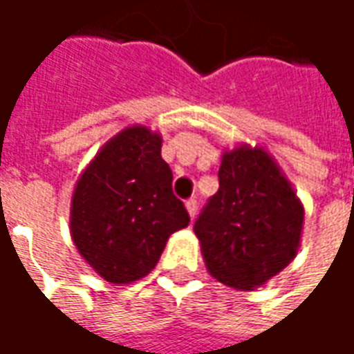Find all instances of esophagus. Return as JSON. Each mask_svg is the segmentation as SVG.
<instances>
[{
  "label": "esophagus",
  "mask_w": 354,
  "mask_h": 354,
  "mask_svg": "<svg viewBox=\"0 0 354 354\" xmlns=\"http://www.w3.org/2000/svg\"><path fill=\"white\" fill-rule=\"evenodd\" d=\"M185 208H187V212H189V216L194 219V216H196V209H198V204H196V201H194V198L187 201L185 202Z\"/></svg>",
  "instance_id": "obj_1"
}]
</instances>
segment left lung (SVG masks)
<instances>
[{
    "label": "left lung",
    "instance_id": "obj_1",
    "mask_svg": "<svg viewBox=\"0 0 354 354\" xmlns=\"http://www.w3.org/2000/svg\"><path fill=\"white\" fill-rule=\"evenodd\" d=\"M218 177V192L196 219L194 233L209 275L252 291L295 260L304 206L264 146L225 148Z\"/></svg>",
    "mask_w": 354,
    "mask_h": 354
}]
</instances>
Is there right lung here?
I'll return each instance as SVG.
<instances>
[{
  "label": "right lung",
  "instance_id": "obj_1",
  "mask_svg": "<svg viewBox=\"0 0 354 354\" xmlns=\"http://www.w3.org/2000/svg\"><path fill=\"white\" fill-rule=\"evenodd\" d=\"M171 181L162 135L146 125L121 129L82 169L71 194V239L102 279L129 285L146 277L167 239L189 225Z\"/></svg>",
  "mask_w": 354,
  "mask_h": 354
}]
</instances>
